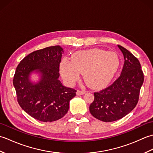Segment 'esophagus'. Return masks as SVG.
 Segmentation results:
<instances>
[{"instance_id":"obj_1","label":"esophagus","mask_w":153,"mask_h":153,"mask_svg":"<svg viewBox=\"0 0 153 153\" xmlns=\"http://www.w3.org/2000/svg\"><path fill=\"white\" fill-rule=\"evenodd\" d=\"M85 93V90H79L78 89L77 91V95H83L84 93Z\"/></svg>"}]
</instances>
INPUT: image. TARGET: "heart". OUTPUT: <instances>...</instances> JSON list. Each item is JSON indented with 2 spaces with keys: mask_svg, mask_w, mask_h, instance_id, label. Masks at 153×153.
<instances>
[{
  "mask_svg": "<svg viewBox=\"0 0 153 153\" xmlns=\"http://www.w3.org/2000/svg\"><path fill=\"white\" fill-rule=\"evenodd\" d=\"M119 65L120 60L116 53L93 48L76 53L71 61L64 58L60 63V70L64 79L69 84L78 80L82 73L89 86L99 88L110 82Z\"/></svg>",
  "mask_w": 153,
  "mask_h": 153,
  "instance_id": "b5f03b06",
  "label": "heart"
}]
</instances>
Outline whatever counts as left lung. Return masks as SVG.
Returning a JSON list of instances; mask_svg holds the SVG:
<instances>
[{
  "label": "left lung",
  "instance_id": "1",
  "mask_svg": "<svg viewBox=\"0 0 153 153\" xmlns=\"http://www.w3.org/2000/svg\"><path fill=\"white\" fill-rule=\"evenodd\" d=\"M124 57L120 76L110 86L94 93L89 110L95 118L105 122L116 121L137 105L144 75L138 59L126 48L118 45Z\"/></svg>",
  "mask_w": 153,
  "mask_h": 153
}]
</instances>
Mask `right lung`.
Segmentation results:
<instances>
[{
	"label": "right lung",
	"mask_w": 153,
	"mask_h": 153,
	"mask_svg": "<svg viewBox=\"0 0 153 153\" xmlns=\"http://www.w3.org/2000/svg\"><path fill=\"white\" fill-rule=\"evenodd\" d=\"M63 48L48 47L35 51L21 60L13 79L17 100L21 108L33 118L41 122H54L62 118L69 109L70 100L76 89L65 87L58 79ZM39 71L42 78L33 85L28 75Z\"/></svg>",
	"instance_id": "obj_1"
}]
</instances>
